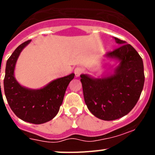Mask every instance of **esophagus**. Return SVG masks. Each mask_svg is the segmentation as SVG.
Returning <instances> with one entry per match:
<instances>
[{"instance_id": "esophagus-1", "label": "esophagus", "mask_w": 155, "mask_h": 155, "mask_svg": "<svg viewBox=\"0 0 155 155\" xmlns=\"http://www.w3.org/2000/svg\"><path fill=\"white\" fill-rule=\"evenodd\" d=\"M74 73L76 75V77H79L81 74L82 73V69L81 67H76L74 70Z\"/></svg>"}]
</instances>
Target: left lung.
Masks as SVG:
<instances>
[{
  "mask_svg": "<svg viewBox=\"0 0 155 155\" xmlns=\"http://www.w3.org/2000/svg\"><path fill=\"white\" fill-rule=\"evenodd\" d=\"M120 47L108 52L107 58L120 64L106 77L80 76L84 100L90 112L103 120L119 119L132 110L139 99L145 82L143 61L136 49L114 37Z\"/></svg>",
  "mask_w": 155,
  "mask_h": 155,
  "instance_id": "left-lung-1",
  "label": "left lung"
}]
</instances>
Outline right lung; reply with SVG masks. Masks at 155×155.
Segmentation results:
<instances>
[{
	"mask_svg": "<svg viewBox=\"0 0 155 155\" xmlns=\"http://www.w3.org/2000/svg\"><path fill=\"white\" fill-rule=\"evenodd\" d=\"M31 40L16 48L6 64L4 88L6 98L19 119L34 124L50 121L58 114L66 90L74 73L52 81L40 89H29L19 84L14 77L16 61L22 49Z\"/></svg>",
	"mask_w": 155,
	"mask_h": 155,
	"instance_id": "add662e5",
	"label": "right lung"
}]
</instances>
